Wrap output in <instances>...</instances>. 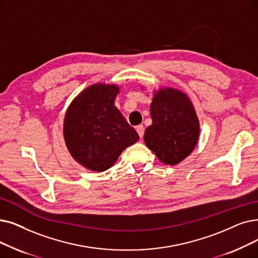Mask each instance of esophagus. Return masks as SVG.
I'll use <instances>...</instances> for the list:
<instances>
[{
  "mask_svg": "<svg viewBox=\"0 0 258 258\" xmlns=\"http://www.w3.org/2000/svg\"><path fill=\"white\" fill-rule=\"evenodd\" d=\"M136 131H137V133H138V135L140 136V138H142V137H143V134H144V127H143V125H138V126H136Z\"/></svg>",
  "mask_w": 258,
  "mask_h": 258,
  "instance_id": "34e87169",
  "label": "esophagus"
}]
</instances>
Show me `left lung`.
<instances>
[{
    "label": "left lung",
    "instance_id": "left-lung-1",
    "mask_svg": "<svg viewBox=\"0 0 258 258\" xmlns=\"http://www.w3.org/2000/svg\"><path fill=\"white\" fill-rule=\"evenodd\" d=\"M152 124L143 140L162 163L176 165L191 155L199 139L200 123L189 97L180 89L154 91L150 107Z\"/></svg>",
    "mask_w": 258,
    "mask_h": 258
}]
</instances>
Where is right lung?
I'll list each match as a JSON object with an SVG mask.
<instances>
[{
  "instance_id": "right-lung-1",
  "label": "right lung",
  "mask_w": 258,
  "mask_h": 258,
  "mask_svg": "<svg viewBox=\"0 0 258 258\" xmlns=\"http://www.w3.org/2000/svg\"><path fill=\"white\" fill-rule=\"evenodd\" d=\"M117 84L95 83L74 98L66 109L63 137L73 158L85 169L104 172L139 135L115 106Z\"/></svg>"
}]
</instances>
